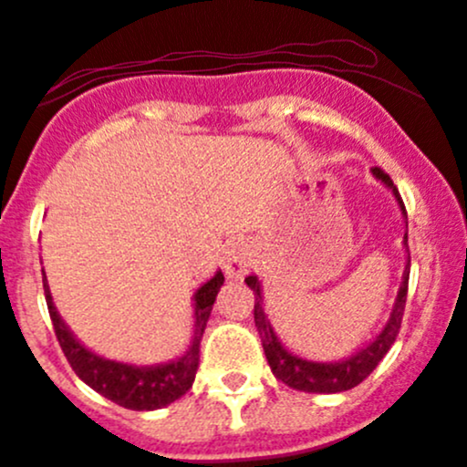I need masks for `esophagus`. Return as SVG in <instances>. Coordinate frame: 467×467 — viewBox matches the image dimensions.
Wrapping results in <instances>:
<instances>
[{
	"mask_svg": "<svg viewBox=\"0 0 467 467\" xmlns=\"http://www.w3.org/2000/svg\"><path fill=\"white\" fill-rule=\"evenodd\" d=\"M250 264H253V259H250L248 244L239 242V239L230 244L228 253H225V275L233 276V279H242L248 273Z\"/></svg>",
	"mask_w": 467,
	"mask_h": 467,
	"instance_id": "esophagus-1",
	"label": "esophagus"
}]
</instances>
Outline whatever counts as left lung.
Wrapping results in <instances>:
<instances>
[{"instance_id": "1", "label": "left lung", "mask_w": 467, "mask_h": 467, "mask_svg": "<svg viewBox=\"0 0 467 467\" xmlns=\"http://www.w3.org/2000/svg\"><path fill=\"white\" fill-rule=\"evenodd\" d=\"M372 175L381 179L388 188H392L394 197H397L399 206H401L403 214H406V206H403V199L399 194L397 186L390 179L388 172H383L381 168H372ZM408 219V214H406ZM408 223V222H406ZM406 244H408V233H406ZM408 279H410V261L403 270V281L401 288H399L397 304H394V310L390 315V321H388L386 327L379 332V337L372 343H368L363 350H358L357 355L348 357L346 361L339 363H317L308 361V358L295 357L292 352L285 350L281 346L279 339L275 337L273 327L268 324V317H265L264 306H261V292H259V281L257 276H245V284L248 288L254 292V324H257V330L261 335V346H264L265 358L270 363V370L273 375L284 381L285 386L292 388V390H304V392H343L350 390V388L358 386L372 370L379 366L383 357L388 355V350L392 348L394 339H397L399 330H401L403 321V310H406V296H408Z\"/></svg>"}]
</instances>
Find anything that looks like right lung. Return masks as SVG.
Instances as JSON below:
<instances>
[{
  "mask_svg": "<svg viewBox=\"0 0 467 467\" xmlns=\"http://www.w3.org/2000/svg\"><path fill=\"white\" fill-rule=\"evenodd\" d=\"M223 285V275L217 273L208 284L194 292V339L192 346L183 357L175 358L163 366L150 368H137L128 366V363L109 361L104 357L92 355L86 350L79 341L70 335L61 317L57 315L53 306V296H50L48 285L44 279V295L46 306H48L50 321H53L55 337H57L64 357L68 358L70 368L75 375L84 383H88L95 392L101 397L110 399L117 406L128 410H157L168 406V403L177 401L192 388L194 375H197L199 366V346H202L203 330H206L210 310H213L217 292Z\"/></svg>",
  "mask_w": 467,
  "mask_h": 467,
  "instance_id": "add662e5",
  "label": "right lung"
}]
</instances>
